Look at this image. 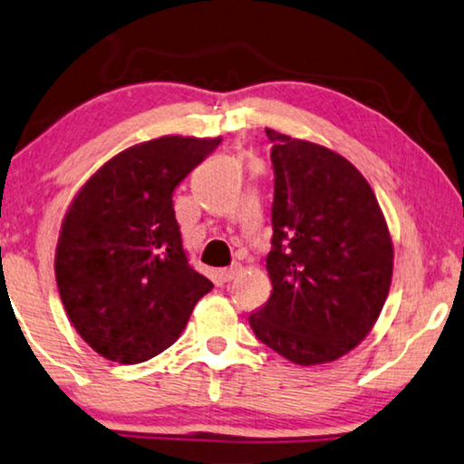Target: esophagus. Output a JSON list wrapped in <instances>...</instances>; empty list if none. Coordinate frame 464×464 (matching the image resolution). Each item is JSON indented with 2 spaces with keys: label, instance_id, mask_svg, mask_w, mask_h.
I'll use <instances>...</instances> for the list:
<instances>
[{
  "label": "esophagus",
  "instance_id": "esophagus-1",
  "mask_svg": "<svg viewBox=\"0 0 464 464\" xmlns=\"http://www.w3.org/2000/svg\"><path fill=\"white\" fill-rule=\"evenodd\" d=\"M238 273H240V267H238V265H232V267H226V269L219 271V277H222L224 282H232V279L237 277Z\"/></svg>",
  "mask_w": 464,
  "mask_h": 464
}]
</instances>
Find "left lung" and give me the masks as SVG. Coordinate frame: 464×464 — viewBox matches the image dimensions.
I'll return each instance as SVG.
<instances>
[{"mask_svg": "<svg viewBox=\"0 0 464 464\" xmlns=\"http://www.w3.org/2000/svg\"><path fill=\"white\" fill-rule=\"evenodd\" d=\"M276 172L267 255L271 298L248 316L298 366L335 362L366 339L392 279V240L355 166L318 143L265 129Z\"/></svg>", "mask_w": 464, "mask_h": 464, "instance_id": "left-lung-1", "label": "left lung"}]
</instances>
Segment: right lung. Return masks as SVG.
<instances>
[{
    "label": "right lung",
    "mask_w": 464,
    "mask_h": 464,
    "mask_svg": "<svg viewBox=\"0 0 464 464\" xmlns=\"http://www.w3.org/2000/svg\"><path fill=\"white\" fill-rule=\"evenodd\" d=\"M219 141L164 135L138 143L73 197L55 277L73 329L102 358L140 363L162 353L214 287L188 265L172 193Z\"/></svg>",
    "instance_id": "obj_1"
}]
</instances>
